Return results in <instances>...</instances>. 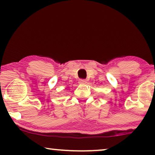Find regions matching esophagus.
I'll return each instance as SVG.
<instances>
[{
	"instance_id": "1",
	"label": "esophagus",
	"mask_w": 155,
	"mask_h": 155,
	"mask_svg": "<svg viewBox=\"0 0 155 155\" xmlns=\"http://www.w3.org/2000/svg\"><path fill=\"white\" fill-rule=\"evenodd\" d=\"M79 82H80V83H86V80H84V79H80V80H79Z\"/></svg>"
}]
</instances>
